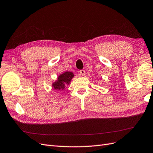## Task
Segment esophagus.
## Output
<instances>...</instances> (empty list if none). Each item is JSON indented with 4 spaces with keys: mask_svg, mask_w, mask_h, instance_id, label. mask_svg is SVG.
<instances>
[{
    "mask_svg": "<svg viewBox=\"0 0 153 153\" xmlns=\"http://www.w3.org/2000/svg\"><path fill=\"white\" fill-rule=\"evenodd\" d=\"M79 73H80V74L81 76H84L85 75V70H81V71H79Z\"/></svg>",
    "mask_w": 153,
    "mask_h": 153,
    "instance_id": "34e87169",
    "label": "esophagus"
}]
</instances>
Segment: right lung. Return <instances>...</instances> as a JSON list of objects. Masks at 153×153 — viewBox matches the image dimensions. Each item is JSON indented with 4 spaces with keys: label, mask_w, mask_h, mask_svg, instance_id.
<instances>
[{
    "label": "right lung",
    "mask_w": 153,
    "mask_h": 153,
    "mask_svg": "<svg viewBox=\"0 0 153 153\" xmlns=\"http://www.w3.org/2000/svg\"><path fill=\"white\" fill-rule=\"evenodd\" d=\"M74 77V74L72 72H65L60 75L58 77V80L53 83L52 86L53 89L56 90H63L65 85H69L72 79Z\"/></svg>",
    "instance_id": "obj_1"
}]
</instances>
